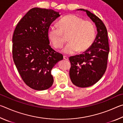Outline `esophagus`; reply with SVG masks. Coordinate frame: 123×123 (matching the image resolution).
Listing matches in <instances>:
<instances>
[{"label": "esophagus", "mask_w": 123, "mask_h": 123, "mask_svg": "<svg viewBox=\"0 0 123 123\" xmlns=\"http://www.w3.org/2000/svg\"><path fill=\"white\" fill-rule=\"evenodd\" d=\"M63 59L65 60H68V57L67 56H63Z\"/></svg>", "instance_id": "1"}]
</instances>
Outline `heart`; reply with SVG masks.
I'll return each mask as SVG.
<instances>
[{
	"label": "heart",
	"mask_w": 123,
	"mask_h": 123,
	"mask_svg": "<svg viewBox=\"0 0 123 123\" xmlns=\"http://www.w3.org/2000/svg\"><path fill=\"white\" fill-rule=\"evenodd\" d=\"M58 26H50L47 30V36L53 46L58 49L63 47L66 42L63 34L68 35L69 42L63 50L65 54L86 51L95 39V30L93 24L76 14L64 16L58 22Z\"/></svg>",
	"instance_id": "1"
}]
</instances>
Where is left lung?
Wrapping results in <instances>:
<instances>
[{
    "instance_id": "left-lung-1",
    "label": "left lung",
    "mask_w": 123,
    "mask_h": 123,
    "mask_svg": "<svg viewBox=\"0 0 123 123\" xmlns=\"http://www.w3.org/2000/svg\"><path fill=\"white\" fill-rule=\"evenodd\" d=\"M86 12L97 27V35L90 48L82 54L69 57L71 67L70 78L74 85L88 87L97 83L106 70L110 48L107 31L103 21L90 11L80 9Z\"/></svg>"
}]
</instances>
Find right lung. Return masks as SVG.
Listing matches in <instances>:
<instances>
[{
	"mask_svg": "<svg viewBox=\"0 0 123 123\" xmlns=\"http://www.w3.org/2000/svg\"><path fill=\"white\" fill-rule=\"evenodd\" d=\"M60 16L51 9L35 7L17 25L12 37L14 64L23 81L35 90L50 88L54 82L51 69L63 55L49 45L47 30Z\"/></svg>",
	"mask_w": 123,
	"mask_h": 123,
	"instance_id": "add662e5",
	"label": "right lung"
}]
</instances>
